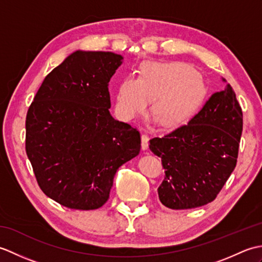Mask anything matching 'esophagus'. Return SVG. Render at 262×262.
Segmentation results:
<instances>
[{
	"label": "esophagus",
	"instance_id": "obj_1",
	"mask_svg": "<svg viewBox=\"0 0 262 262\" xmlns=\"http://www.w3.org/2000/svg\"><path fill=\"white\" fill-rule=\"evenodd\" d=\"M148 141H149L148 136L146 134H143L142 135V148L144 149V151L148 148Z\"/></svg>",
	"mask_w": 262,
	"mask_h": 262
}]
</instances>
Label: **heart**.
I'll return each mask as SVG.
<instances>
[{"mask_svg": "<svg viewBox=\"0 0 262 262\" xmlns=\"http://www.w3.org/2000/svg\"><path fill=\"white\" fill-rule=\"evenodd\" d=\"M205 94L199 73L181 62H144L138 77L122 79L116 92L115 110L121 120L129 121L148 107L160 125L177 127L186 122Z\"/></svg>", "mask_w": 262, "mask_h": 262, "instance_id": "1", "label": "heart"}]
</instances>
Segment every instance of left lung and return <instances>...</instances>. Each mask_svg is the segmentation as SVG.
Masks as SVG:
<instances>
[{
	"instance_id": "1",
	"label": "left lung",
	"mask_w": 262,
	"mask_h": 262,
	"mask_svg": "<svg viewBox=\"0 0 262 262\" xmlns=\"http://www.w3.org/2000/svg\"><path fill=\"white\" fill-rule=\"evenodd\" d=\"M242 127V109L226 84L211 94L188 125L152 138L149 149L162 159L165 169L158 189L160 202L171 209L213 202L236 165Z\"/></svg>"
}]
</instances>
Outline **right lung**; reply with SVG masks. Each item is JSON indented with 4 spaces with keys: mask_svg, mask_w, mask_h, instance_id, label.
<instances>
[{
    "mask_svg": "<svg viewBox=\"0 0 262 262\" xmlns=\"http://www.w3.org/2000/svg\"><path fill=\"white\" fill-rule=\"evenodd\" d=\"M124 57L76 51L43 80L26 119V152L47 197L72 209L101 207L141 136L110 115L109 81Z\"/></svg>",
    "mask_w": 262,
    "mask_h": 262,
    "instance_id": "obj_1",
    "label": "right lung"
}]
</instances>
